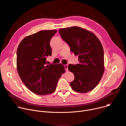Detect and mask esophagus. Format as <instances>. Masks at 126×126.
I'll use <instances>...</instances> for the list:
<instances>
[{
  "instance_id": "34e87169",
  "label": "esophagus",
  "mask_w": 126,
  "mask_h": 126,
  "mask_svg": "<svg viewBox=\"0 0 126 126\" xmlns=\"http://www.w3.org/2000/svg\"><path fill=\"white\" fill-rule=\"evenodd\" d=\"M64 67H65V70H66V71H68V65H64Z\"/></svg>"
}]
</instances>
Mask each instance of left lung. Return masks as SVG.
<instances>
[{"instance_id": "left-lung-1", "label": "left lung", "mask_w": 126, "mask_h": 126, "mask_svg": "<svg viewBox=\"0 0 126 126\" xmlns=\"http://www.w3.org/2000/svg\"><path fill=\"white\" fill-rule=\"evenodd\" d=\"M59 32L71 51L78 56L79 64H69L68 67L75 76L70 83L71 88L81 93L93 90L105 70L104 50L100 41L91 31L78 26L61 28Z\"/></svg>"}]
</instances>
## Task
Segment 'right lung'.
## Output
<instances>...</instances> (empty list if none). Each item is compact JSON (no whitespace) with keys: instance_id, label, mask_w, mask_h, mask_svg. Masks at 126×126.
<instances>
[{"instance_id":"right-lung-1","label":"right lung","mask_w":126,"mask_h":126,"mask_svg":"<svg viewBox=\"0 0 126 126\" xmlns=\"http://www.w3.org/2000/svg\"><path fill=\"white\" fill-rule=\"evenodd\" d=\"M56 29L41 30L25 37L17 50L18 73L24 84L34 94L45 95L56 90L65 72L61 63L47 64V56L52 55L50 41Z\"/></svg>"}]
</instances>
